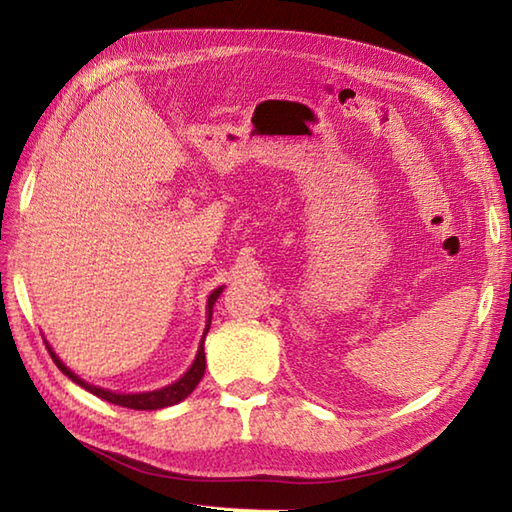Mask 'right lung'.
<instances>
[{
  "label": "right lung",
  "mask_w": 512,
  "mask_h": 512,
  "mask_svg": "<svg viewBox=\"0 0 512 512\" xmlns=\"http://www.w3.org/2000/svg\"><path fill=\"white\" fill-rule=\"evenodd\" d=\"M220 292H222V288L213 290V292H211V297H209V303H206V308H209V310H206V317H209V321H206V330H204V334H202V341H200V347H198V356H195L193 365L187 369V374H182V378H180V380H176V383H171V385L162 387V389H156V391H145V394H116V391H110V389L94 387V385H88V383H85V380H81V378L76 376L74 372H70V369L65 367V365L59 361V356L50 350V345H48V352H50V356H52V361L57 363V367L61 369V372H63L65 376H68L70 380H74L76 385H81L83 389H88L90 394L99 396V398H103V400H107V402H112V405H121V407H127V409H138V411H154V409H162V407L178 405L180 400L187 398V396L191 394V391H193L195 387H198V383H200L202 376H204V369H206L204 336H206V332H209V328H211L213 303L217 301V297H220Z\"/></svg>",
  "instance_id": "1"
}]
</instances>
